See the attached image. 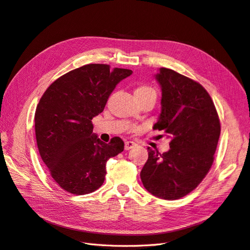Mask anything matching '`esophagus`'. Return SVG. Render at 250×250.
I'll return each mask as SVG.
<instances>
[{
	"mask_svg": "<svg viewBox=\"0 0 250 250\" xmlns=\"http://www.w3.org/2000/svg\"><path fill=\"white\" fill-rule=\"evenodd\" d=\"M135 146H137V144H135L134 142L128 141V142H125L124 148H125V150H129V149H131V148H133V147H135Z\"/></svg>",
	"mask_w": 250,
	"mask_h": 250,
	"instance_id": "34e87169",
	"label": "esophagus"
}]
</instances>
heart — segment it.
Listing matches in <instances>:
<instances>
[{"instance_id": "heart-1", "label": "heart", "mask_w": 250, "mask_h": 250, "mask_svg": "<svg viewBox=\"0 0 250 250\" xmlns=\"http://www.w3.org/2000/svg\"><path fill=\"white\" fill-rule=\"evenodd\" d=\"M134 97L137 100L146 99V98H151L154 101L157 98V93L154 87L148 84H140L134 88Z\"/></svg>"}]
</instances>
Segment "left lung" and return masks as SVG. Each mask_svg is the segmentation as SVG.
Masks as SVG:
<instances>
[{
  "label": "left lung",
  "mask_w": 250,
  "mask_h": 250,
  "mask_svg": "<svg viewBox=\"0 0 250 250\" xmlns=\"http://www.w3.org/2000/svg\"><path fill=\"white\" fill-rule=\"evenodd\" d=\"M162 112L153 129L170 138V150L148 147L141 171L146 190L158 198L176 200L191 193L214 163L221 125L215 104L200 83L162 67Z\"/></svg>",
  "instance_id": "8db88e82"
}]
</instances>
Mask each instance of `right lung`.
<instances>
[{"label": "right lung", "instance_id": "right-lung-1", "mask_svg": "<svg viewBox=\"0 0 250 250\" xmlns=\"http://www.w3.org/2000/svg\"><path fill=\"white\" fill-rule=\"evenodd\" d=\"M131 70L89 63L57 78L35 110L37 148L55 183L74 195L93 193L106 175V162L124 150L118 137L105 144L93 133L94 117L103 111L118 83Z\"/></svg>", "mask_w": 250, "mask_h": 250}]
</instances>
